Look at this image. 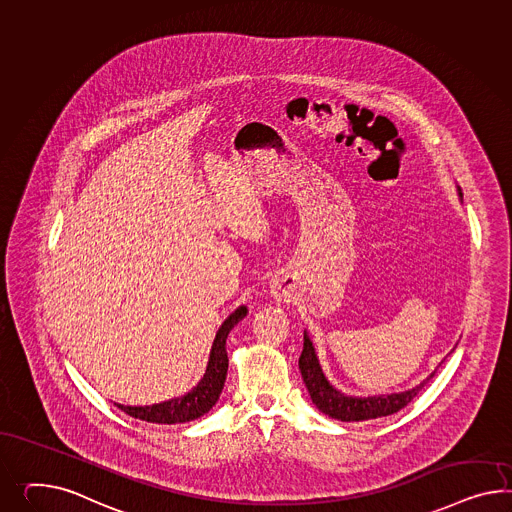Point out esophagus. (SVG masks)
I'll return each mask as SVG.
<instances>
[{
	"mask_svg": "<svg viewBox=\"0 0 512 512\" xmlns=\"http://www.w3.org/2000/svg\"><path fill=\"white\" fill-rule=\"evenodd\" d=\"M272 292H274L276 296H283V294H285V291H283L281 287H274V289H272Z\"/></svg>",
	"mask_w": 512,
	"mask_h": 512,
	"instance_id": "1",
	"label": "esophagus"
}]
</instances>
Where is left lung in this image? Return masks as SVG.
I'll use <instances>...</instances> for the list:
<instances>
[{
  "label": "left lung",
  "instance_id": "obj_1",
  "mask_svg": "<svg viewBox=\"0 0 512 512\" xmlns=\"http://www.w3.org/2000/svg\"><path fill=\"white\" fill-rule=\"evenodd\" d=\"M456 190H458V197H462V190L460 188H456ZM298 365H300V373H302L305 387L311 395L313 404L322 414L330 415L339 421H367V419L386 417V415L399 412L406 404L414 401L417 393L429 384L438 371V369H434L421 384H417L412 389H406V391H399V393L371 395V397L345 395L343 391L333 387L330 380L326 378V374L320 367L313 341L307 332H304V350H302Z\"/></svg>",
  "mask_w": 512,
  "mask_h": 512
}]
</instances>
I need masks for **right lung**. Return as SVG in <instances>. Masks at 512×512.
<instances>
[{
  "instance_id": "right-lung-1",
  "label": "right lung",
  "mask_w": 512,
  "mask_h": 512,
  "mask_svg": "<svg viewBox=\"0 0 512 512\" xmlns=\"http://www.w3.org/2000/svg\"><path fill=\"white\" fill-rule=\"evenodd\" d=\"M246 315H248V307L240 305L223 320L220 330L214 337L212 348H210L207 371L192 391H188L186 395L177 397V399H169V401L158 402L151 406H125V404H117V402H115V406L136 419L147 421V423H158V425L186 423V421H194L197 417L207 414L208 410L220 399L221 389H223L225 378H227V367H229V358H227V350H225L227 335Z\"/></svg>"
}]
</instances>
